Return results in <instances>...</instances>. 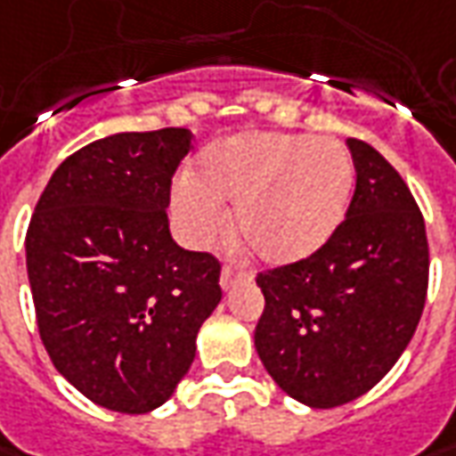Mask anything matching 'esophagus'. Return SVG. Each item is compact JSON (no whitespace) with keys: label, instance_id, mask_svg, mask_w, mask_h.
Returning a JSON list of instances; mask_svg holds the SVG:
<instances>
[{"label":"esophagus","instance_id":"1","mask_svg":"<svg viewBox=\"0 0 456 456\" xmlns=\"http://www.w3.org/2000/svg\"><path fill=\"white\" fill-rule=\"evenodd\" d=\"M249 273H244V270H234L232 265H224L222 267V277H219V285L224 288V290H232L240 280H249Z\"/></svg>","mask_w":456,"mask_h":456}]
</instances>
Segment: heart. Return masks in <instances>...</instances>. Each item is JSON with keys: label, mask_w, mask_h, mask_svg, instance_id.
Returning a JSON list of instances; mask_svg holds the SVG:
<instances>
[{"label": "heart", "mask_w": 456, "mask_h": 456, "mask_svg": "<svg viewBox=\"0 0 456 456\" xmlns=\"http://www.w3.org/2000/svg\"><path fill=\"white\" fill-rule=\"evenodd\" d=\"M354 189V166L328 138L247 134L207 149L174 191L194 244L212 242L234 207V229L267 265H292L333 237Z\"/></svg>", "instance_id": "1"}]
</instances>
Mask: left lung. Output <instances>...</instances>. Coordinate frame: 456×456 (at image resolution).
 Returning <instances> with one entry per match:
<instances>
[{"instance_id":"1","label":"left lung","mask_w":456,"mask_h":456,"mask_svg":"<svg viewBox=\"0 0 456 456\" xmlns=\"http://www.w3.org/2000/svg\"><path fill=\"white\" fill-rule=\"evenodd\" d=\"M348 149L355 191L333 237L257 275L255 348L275 384L313 409L358 399L394 369L429 288L427 227L406 181L366 141Z\"/></svg>"}]
</instances>
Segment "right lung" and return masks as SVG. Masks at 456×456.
Wrapping results in <instances>:
<instances>
[{"instance_id": "obj_1", "label": "right lung", "mask_w": 456, "mask_h": 456, "mask_svg": "<svg viewBox=\"0 0 456 456\" xmlns=\"http://www.w3.org/2000/svg\"><path fill=\"white\" fill-rule=\"evenodd\" d=\"M191 131L116 134L68 156L27 229L45 351L83 396L120 414L161 406L222 300V265L171 240V179Z\"/></svg>"}]
</instances>
